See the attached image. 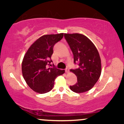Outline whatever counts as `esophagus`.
<instances>
[{
    "label": "esophagus",
    "instance_id": "esophagus-1",
    "mask_svg": "<svg viewBox=\"0 0 124 124\" xmlns=\"http://www.w3.org/2000/svg\"><path fill=\"white\" fill-rule=\"evenodd\" d=\"M65 72L67 73H68L69 72V68H67L65 69Z\"/></svg>",
    "mask_w": 124,
    "mask_h": 124
}]
</instances>
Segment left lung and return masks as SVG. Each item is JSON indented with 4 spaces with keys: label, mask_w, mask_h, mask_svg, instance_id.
Instances as JSON below:
<instances>
[{
    "label": "left lung",
    "mask_w": 124,
    "mask_h": 124,
    "mask_svg": "<svg viewBox=\"0 0 124 124\" xmlns=\"http://www.w3.org/2000/svg\"><path fill=\"white\" fill-rule=\"evenodd\" d=\"M73 54L74 63L78 68L70 69L77 77V82L70 86L74 93H82L92 89L101 74V60L92 42L85 35L78 33L64 34Z\"/></svg>",
    "instance_id": "left-lung-1"
}]
</instances>
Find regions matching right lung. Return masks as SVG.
<instances>
[{
	"instance_id": "obj_1",
	"label": "right lung",
	"mask_w": 124,
	"mask_h": 124,
	"mask_svg": "<svg viewBox=\"0 0 124 124\" xmlns=\"http://www.w3.org/2000/svg\"><path fill=\"white\" fill-rule=\"evenodd\" d=\"M63 35L64 33L43 35L32 44L25 54L22 62V73L26 84L35 92H49L54 87L56 78L65 72L54 65L48 67L52 62L54 45Z\"/></svg>"
}]
</instances>
